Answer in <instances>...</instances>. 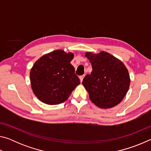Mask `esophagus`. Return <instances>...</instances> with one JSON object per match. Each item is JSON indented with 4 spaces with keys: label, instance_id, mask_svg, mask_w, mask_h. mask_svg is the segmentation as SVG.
Here are the masks:
<instances>
[{
    "label": "esophagus",
    "instance_id": "1",
    "mask_svg": "<svg viewBox=\"0 0 151 151\" xmlns=\"http://www.w3.org/2000/svg\"><path fill=\"white\" fill-rule=\"evenodd\" d=\"M84 77H85V75H83V76H81L80 77H79V78H80V80H81V82L82 83V82H83V78H84Z\"/></svg>",
    "mask_w": 151,
    "mask_h": 151
}]
</instances>
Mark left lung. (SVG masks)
I'll return each instance as SVG.
<instances>
[{"label": "left lung", "instance_id": "obj_1", "mask_svg": "<svg viewBox=\"0 0 151 151\" xmlns=\"http://www.w3.org/2000/svg\"><path fill=\"white\" fill-rule=\"evenodd\" d=\"M93 68L91 75L83 81L93 103L101 109L119 104L129 91L131 79L126 66L119 58L102 51L97 54L86 52Z\"/></svg>", "mask_w": 151, "mask_h": 151}]
</instances>
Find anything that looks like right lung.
I'll return each mask as SVG.
<instances>
[{"mask_svg":"<svg viewBox=\"0 0 151 151\" xmlns=\"http://www.w3.org/2000/svg\"><path fill=\"white\" fill-rule=\"evenodd\" d=\"M73 58V52L55 50L35 63L30 80L33 93L40 101L50 105L62 103L81 83L70 64Z\"/></svg>","mask_w":151,"mask_h":151,"instance_id":"obj_1","label":"right lung"}]
</instances>
